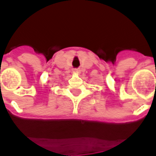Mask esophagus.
Wrapping results in <instances>:
<instances>
[{
	"label": "esophagus",
	"instance_id": "obj_1",
	"mask_svg": "<svg viewBox=\"0 0 156 156\" xmlns=\"http://www.w3.org/2000/svg\"><path fill=\"white\" fill-rule=\"evenodd\" d=\"M73 72L76 73H80V69H73Z\"/></svg>",
	"mask_w": 156,
	"mask_h": 156
}]
</instances>
